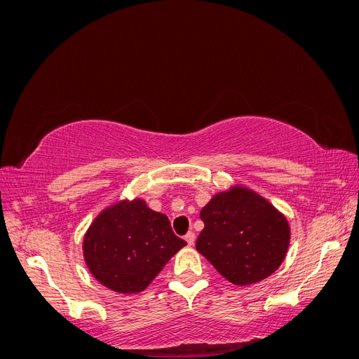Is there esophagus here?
Masks as SVG:
<instances>
[{
  "label": "esophagus",
  "instance_id": "1",
  "mask_svg": "<svg viewBox=\"0 0 359 359\" xmlns=\"http://www.w3.org/2000/svg\"><path fill=\"white\" fill-rule=\"evenodd\" d=\"M184 240L187 241V245L191 247L194 244V233L193 232H189L186 236H184Z\"/></svg>",
  "mask_w": 359,
  "mask_h": 359
}]
</instances>
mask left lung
Returning <instances> with one entry per match:
<instances>
[{
    "instance_id": "obj_1",
    "label": "left lung",
    "mask_w": 359,
    "mask_h": 359,
    "mask_svg": "<svg viewBox=\"0 0 359 359\" xmlns=\"http://www.w3.org/2000/svg\"><path fill=\"white\" fill-rule=\"evenodd\" d=\"M201 219L205 227L196 250L231 283H257L283 264L290 243L289 222L252 189L233 186L214 194Z\"/></svg>"
}]
</instances>
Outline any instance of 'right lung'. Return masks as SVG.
<instances>
[{"instance_id": "obj_1", "label": "right lung", "mask_w": 359, "mask_h": 359, "mask_svg": "<svg viewBox=\"0 0 359 359\" xmlns=\"http://www.w3.org/2000/svg\"><path fill=\"white\" fill-rule=\"evenodd\" d=\"M187 243L169 219L144 199H123L104 208L83 235L85 264L94 278L118 293L145 290Z\"/></svg>"}]
</instances>
